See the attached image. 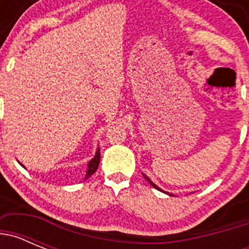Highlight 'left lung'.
Masks as SVG:
<instances>
[{
    "mask_svg": "<svg viewBox=\"0 0 249 249\" xmlns=\"http://www.w3.org/2000/svg\"><path fill=\"white\" fill-rule=\"evenodd\" d=\"M143 177H144V178H146L147 181H148V182H149V183H151V184H152V186L155 187V188H157V190H158V191H162V190H160V188H158V187H157V186H156V184H155V183H153V182H152V181H151V179H149V178H148V177H147V176H146V175H143ZM164 193H166V192H164Z\"/></svg>",
    "mask_w": 249,
    "mask_h": 249,
    "instance_id": "obj_1",
    "label": "left lung"
}]
</instances>
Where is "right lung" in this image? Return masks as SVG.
<instances>
[{"label":"right lung","instance_id":"add662e5","mask_svg":"<svg viewBox=\"0 0 249 249\" xmlns=\"http://www.w3.org/2000/svg\"><path fill=\"white\" fill-rule=\"evenodd\" d=\"M100 160H101V152H100V148H98L97 151H96V155H94V157L89 162V169H87V173H86L85 179L89 178L94 172H96V169L98 168V164H100Z\"/></svg>","mask_w":249,"mask_h":249}]
</instances>
